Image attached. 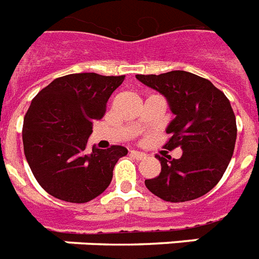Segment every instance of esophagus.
Returning a JSON list of instances; mask_svg holds the SVG:
<instances>
[{
    "label": "esophagus",
    "instance_id": "esophagus-1",
    "mask_svg": "<svg viewBox=\"0 0 259 259\" xmlns=\"http://www.w3.org/2000/svg\"><path fill=\"white\" fill-rule=\"evenodd\" d=\"M131 155L136 159H144L147 156V154H144V152H140V151H135V150L131 151Z\"/></svg>",
    "mask_w": 259,
    "mask_h": 259
}]
</instances>
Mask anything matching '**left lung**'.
Wrapping results in <instances>:
<instances>
[{
    "instance_id": "1",
    "label": "left lung",
    "mask_w": 259,
    "mask_h": 259,
    "mask_svg": "<svg viewBox=\"0 0 259 259\" xmlns=\"http://www.w3.org/2000/svg\"><path fill=\"white\" fill-rule=\"evenodd\" d=\"M144 85L165 97L174 119L165 132L168 150L181 147L179 159L156 156L162 171L146 187L167 202H187L217 186L233 156L237 123L229 99L211 81L186 71L136 74Z\"/></svg>"
}]
</instances>
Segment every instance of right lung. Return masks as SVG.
<instances>
[{
  "label": "right lung",
  "mask_w": 259,
  "mask_h": 259,
  "mask_svg": "<svg viewBox=\"0 0 259 259\" xmlns=\"http://www.w3.org/2000/svg\"><path fill=\"white\" fill-rule=\"evenodd\" d=\"M125 76L73 73L53 80L30 103L24 117L25 158L48 194L85 203L105 191L125 147L87 150L92 123L104 116L107 101Z\"/></svg>",
  "instance_id": "add662e5"
}]
</instances>
